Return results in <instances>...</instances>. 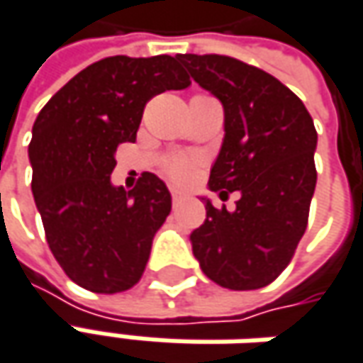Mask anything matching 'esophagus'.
Returning a JSON list of instances; mask_svg holds the SVG:
<instances>
[{
  "label": "esophagus",
  "mask_w": 363,
  "mask_h": 363,
  "mask_svg": "<svg viewBox=\"0 0 363 363\" xmlns=\"http://www.w3.org/2000/svg\"><path fill=\"white\" fill-rule=\"evenodd\" d=\"M181 201H182V194L177 193V191H172V205L174 206L181 205Z\"/></svg>",
  "instance_id": "34e87169"
}]
</instances>
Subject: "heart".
I'll use <instances>...</instances> for the list:
<instances>
[{"label": "heart", "mask_w": 363, "mask_h": 363, "mask_svg": "<svg viewBox=\"0 0 363 363\" xmlns=\"http://www.w3.org/2000/svg\"><path fill=\"white\" fill-rule=\"evenodd\" d=\"M167 177L174 182H189L194 177V160L186 157H172L164 162Z\"/></svg>", "instance_id": "heart-1"}]
</instances>
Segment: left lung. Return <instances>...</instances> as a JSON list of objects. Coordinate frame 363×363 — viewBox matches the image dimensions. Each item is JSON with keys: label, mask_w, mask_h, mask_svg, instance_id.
Returning a JSON list of instances; mask_svg holds the SVG:
<instances>
[{"label": "left lung", "mask_w": 363, "mask_h": 363, "mask_svg": "<svg viewBox=\"0 0 363 363\" xmlns=\"http://www.w3.org/2000/svg\"><path fill=\"white\" fill-rule=\"evenodd\" d=\"M177 60L225 110V138L208 189L220 199L241 193L235 211L205 199V223L191 233L193 253L220 287H265L289 265L306 233L318 181L313 120L287 86L241 60L217 54Z\"/></svg>", "instance_id": "8db88e82"}]
</instances>
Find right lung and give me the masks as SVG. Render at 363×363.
I'll use <instances>...</instances> for the list:
<instances>
[{
    "label": "right lung",
    "mask_w": 363,
    "mask_h": 363,
    "mask_svg": "<svg viewBox=\"0 0 363 363\" xmlns=\"http://www.w3.org/2000/svg\"><path fill=\"white\" fill-rule=\"evenodd\" d=\"M189 84L172 56L104 57L57 90L33 122L28 155L45 239L60 267L88 291L120 294L143 277L170 193L152 172L132 191L114 186V155L136 140L152 96Z\"/></svg>",
    "instance_id": "add662e5"
}]
</instances>
